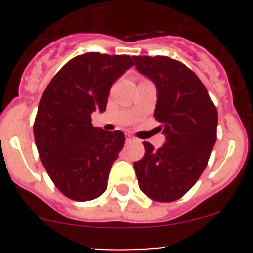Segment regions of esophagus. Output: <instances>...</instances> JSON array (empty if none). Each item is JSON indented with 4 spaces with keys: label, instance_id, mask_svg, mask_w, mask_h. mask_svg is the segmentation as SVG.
Listing matches in <instances>:
<instances>
[{
    "label": "esophagus",
    "instance_id": "34e87169",
    "mask_svg": "<svg viewBox=\"0 0 253 253\" xmlns=\"http://www.w3.org/2000/svg\"><path fill=\"white\" fill-rule=\"evenodd\" d=\"M136 141V138H134L133 136H131V134H126V143H131Z\"/></svg>",
    "mask_w": 253,
    "mask_h": 253
}]
</instances>
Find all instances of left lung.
I'll list each match as a JSON object with an SVG mask.
<instances>
[{"mask_svg": "<svg viewBox=\"0 0 253 253\" xmlns=\"http://www.w3.org/2000/svg\"><path fill=\"white\" fill-rule=\"evenodd\" d=\"M136 68L157 88L154 117L165 143L143 142L134 163L139 188L158 202H174L197 182L216 141L218 111L195 72L167 56H133Z\"/></svg>", "mask_w": 253, "mask_h": 253, "instance_id": "left-lung-1", "label": "left lung"}]
</instances>
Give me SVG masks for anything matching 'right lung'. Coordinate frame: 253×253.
Wrapping results in <instances>:
<instances>
[{"instance_id": "obj_1", "label": "right lung", "mask_w": 253, "mask_h": 253, "mask_svg": "<svg viewBox=\"0 0 253 253\" xmlns=\"http://www.w3.org/2000/svg\"><path fill=\"white\" fill-rule=\"evenodd\" d=\"M133 65L128 55L76 56L51 79L40 99L35 144L52 182L71 200L85 202L106 191L125 136L94 127L91 114L105 111L112 83Z\"/></svg>"}]
</instances>
